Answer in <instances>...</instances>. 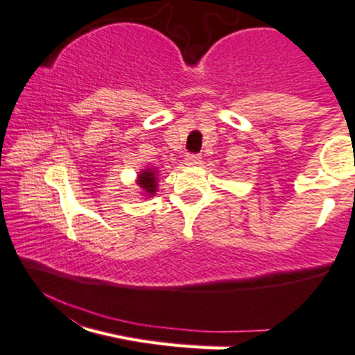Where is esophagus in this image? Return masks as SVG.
<instances>
[{
	"label": "esophagus",
	"instance_id": "obj_1",
	"mask_svg": "<svg viewBox=\"0 0 355 355\" xmlns=\"http://www.w3.org/2000/svg\"><path fill=\"white\" fill-rule=\"evenodd\" d=\"M184 164H186V166H189V167H196V166H200V164H202V157L195 155V153H189V155H186Z\"/></svg>",
	"mask_w": 355,
	"mask_h": 355
}]
</instances>
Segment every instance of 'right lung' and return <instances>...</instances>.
I'll use <instances>...</instances> for the list:
<instances>
[{
  "instance_id": "right-lung-1",
  "label": "right lung",
  "mask_w": 355,
  "mask_h": 355,
  "mask_svg": "<svg viewBox=\"0 0 355 355\" xmlns=\"http://www.w3.org/2000/svg\"><path fill=\"white\" fill-rule=\"evenodd\" d=\"M137 184L140 186L141 195L152 198L159 189V171L155 167H145L137 174Z\"/></svg>"
}]
</instances>
